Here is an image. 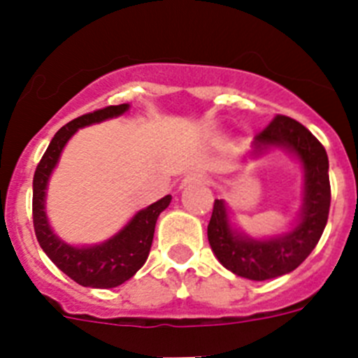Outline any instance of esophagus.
<instances>
[{"label": "esophagus", "mask_w": 358, "mask_h": 358, "mask_svg": "<svg viewBox=\"0 0 358 358\" xmlns=\"http://www.w3.org/2000/svg\"><path fill=\"white\" fill-rule=\"evenodd\" d=\"M208 176L202 170H195V172L188 173V177L185 179V182H206Z\"/></svg>", "instance_id": "34e87169"}]
</instances>
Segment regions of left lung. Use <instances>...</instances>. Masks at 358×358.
<instances>
[{"mask_svg": "<svg viewBox=\"0 0 358 358\" xmlns=\"http://www.w3.org/2000/svg\"><path fill=\"white\" fill-rule=\"evenodd\" d=\"M256 154L268 147H287L305 169V202L301 222L273 240H252L231 229L224 201H215L208 224V240L218 262L236 276L264 281L283 276L306 260L321 238L330 213L328 156L321 141L289 116L276 115L255 138Z\"/></svg>", "mask_w": 358, "mask_h": 358, "instance_id": "obj_1", "label": "left lung"}]
</instances>
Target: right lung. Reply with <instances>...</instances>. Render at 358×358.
<instances>
[{
    "instance_id": "right-lung-1",
    "label": "right lung",
    "mask_w": 358,
    "mask_h": 358,
    "mask_svg": "<svg viewBox=\"0 0 358 358\" xmlns=\"http://www.w3.org/2000/svg\"><path fill=\"white\" fill-rule=\"evenodd\" d=\"M127 109V103L109 106L66 123L64 127L59 129L57 134L53 136V140L50 141L48 148L41 157L36 173H34L31 217H34L37 242L43 251L48 255L50 260L82 287L110 289V287L122 285L123 281L134 276L143 267L148 252H150L157 217L172 201V197L166 195L161 201L154 202L147 210L136 213L134 218L120 231L118 235L100 245H93V248H71L57 238L53 231L50 229L46 213H44V194H46L44 189H46L50 173L55 169L64 145L77 132V129L91 125V123L103 122L107 118H115V116L123 115Z\"/></svg>"
}]
</instances>
